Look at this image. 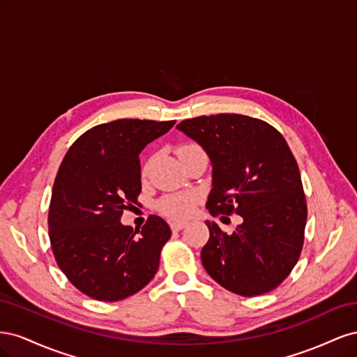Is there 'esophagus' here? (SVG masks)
I'll list each match as a JSON object with an SVG mask.
<instances>
[{"instance_id":"obj_1","label":"esophagus","mask_w":357,"mask_h":357,"mask_svg":"<svg viewBox=\"0 0 357 357\" xmlns=\"http://www.w3.org/2000/svg\"><path fill=\"white\" fill-rule=\"evenodd\" d=\"M188 223L186 222H181V220H176V222H171L169 223V226H171V229L174 231V232H177V231H180V229H183L185 228Z\"/></svg>"}]
</instances>
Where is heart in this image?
<instances>
[{
    "instance_id": "b5f03b06",
    "label": "heart",
    "mask_w": 357,
    "mask_h": 357,
    "mask_svg": "<svg viewBox=\"0 0 357 357\" xmlns=\"http://www.w3.org/2000/svg\"><path fill=\"white\" fill-rule=\"evenodd\" d=\"M197 152H202V150L198 144H193V143L181 144L177 149V155L180 156V159ZM195 204H197V197L193 195V193H176V195H169L162 199L159 204V208L162 213L167 214L168 218L186 219L188 215H190L193 210H195Z\"/></svg>"
}]
</instances>
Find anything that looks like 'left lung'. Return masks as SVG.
Listing matches in <instances>:
<instances>
[{
	"label": "left lung",
	"mask_w": 357,
	"mask_h": 357,
	"mask_svg": "<svg viewBox=\"0 0 357 357\" xmlns=\"http://www.w3.org/2000/svg\"><path fill=\"white\" fill-rule=\"evenodd\" d=\"M177 129L210 158V214L243 218L232 234L205 222V271L236 295L271 291L296 265L307 222L299 168L286 139L271 125L243 114L186 119Z\"/></svg>",
	"instance_id": "8db88e82"
}]
</instances>
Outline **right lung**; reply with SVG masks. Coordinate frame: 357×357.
<instances>
[{
    "label": "right lung",
    "mask_w": 357,
    "mask_h": 357,
    "mask_svg": "<svg viewBox=\"0 0 357 357\" xmlns=\"http://www.w3.org/2000/svg\"><path fill=\"white\" fill-rule=\"evenodd\" d=\"M176 121L139 119L93 126L75 139L59 167L49 208V236L61 271L84 295L121 301L158 271L171 229L150 215L142 232L122 225L142 192L139 153Z\"/></svg>",
    "instance_id": "add662e5"
}]
</instances>
